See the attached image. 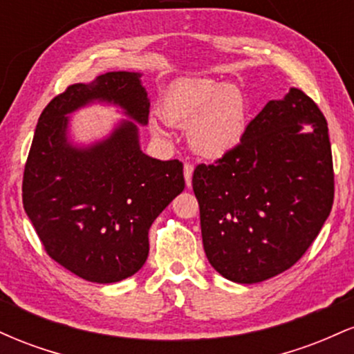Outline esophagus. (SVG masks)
<instances>
[{
    "mask_svg": "<svg viewBox=\"0 0 354 354\" xmlns=\"http://www.w3.org/2000/svg\"><path fill=\"white\" fill-rule=\"evenodd\" d=\"M193 171H194V166L191 163H185L183 166V173H185V181H186V186H191V176H193Z\"/></svg>",
    "mask_w": 354,
    "mask_h": 354,
    "instance_id": "obj_1",
    "label": "esophagus"
}]
</instances>
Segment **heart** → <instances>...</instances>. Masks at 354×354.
Masks as SVG:
<instances>
[{"mask_svg":"<svg viewBox=\"0 0 354 354\" xmlns=\"http://www.w3.org/2000/svg\"><path fill=\"white\" fill-rule=\"evenodd\" d=\"M161 116L168 124L188 127V143L205 158H221L239 145L248 128V100L233 84L211 80L183 81L166 95ZM149 131L165 140L166 131L149 121Z\"/></svg>","mask_w":354,"mask_h":354,"instance_id":"1","label":"heart"}]
</instances>
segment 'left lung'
I'll return each mask as SVG.
<instances>
[{"label": "left lung", "instance_id": "left-lung-1", "mask_svg": "<svg viewBox=\"0 0 354 354\" xmlns=\"http://www.w3.org/2000/svg\"><path fill=\"white\" fill-rule=\"evenodd\" d=\"M193 191L206 258L219 274L253 284L286 271L318 236L335 198L323 113L298 88L268 101L236 148L196 166Z\"/></svg>", "mask_w": 354, "mask_h": 354}]
</instances>
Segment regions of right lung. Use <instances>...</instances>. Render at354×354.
Returning <instances> with one entry per match:
<instances>
[{"mask_svg": "<svg viewBox=\"0 0 354 354\" xmlns=\"http://www.w3.org/2000/svg\"><path fill=\"white\" fill-rule=\"evenodd\" d=\"M140 73H104L55 96L39 116L23 176V206L50 258L91 283H116L141 270L148 231L185 189L183 163L141 151L138 126L149 100ZM116 104L124 122L89 147L67 140L70 112L89 102Z\"/></svg>", "mask_w": 354, "mask_h": 354, "instance_id": "1", "label": "right lung"}]
</instances>
